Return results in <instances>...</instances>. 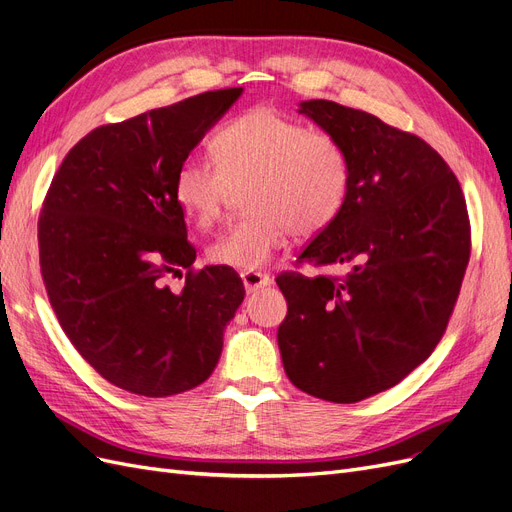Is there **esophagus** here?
Here are the masks:
<instances>
[{
  "mask_svg": "<svg viewBox=\"0 0 512 512\" xmlns=\"http://www.w3.org/2000/svg\"><path fill=\"white\" fill-rule=\"evenodd\" d=\"M240 276H242L246 293H255V291H259L263 287H270L272 285V278L268 274L257 272V270H246Z\"/></svg>",
  "mask_w": 512,
  "mask_h": 512,
  "instance_id": "obj_1",
  "label": "esophagus"
}]
</instances>
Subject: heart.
Masks as SVG:
<instances>
[{
    "label": "heart",
    "instance_id": "heart-1",
    "mask_svg": "<svg viewBox=\"0 0 512 512\" xmlns=\"http://www.w3.org/2000/svg\"><path fill=\"white\" fill-rule=\"evenodd\" d=\"M213 158H189L175 175V198L200 227L225 217L236 189L249 187L251 215L232 225L208 257L221 266L257 270L291 232L314 236L339 215L350 187L348 156L331 132L310 128L274 107H255L223 124Z\"/></svg>",
    "mask_w": 512,
    "mask_h": 512
}]
</instances>
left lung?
<instances>
[{
	"label": "left lung",
	"instance_id": "8db88e82",
	"mask_svg": "<svg viewBox=\"0 0 512 512\" xmlns=\"http://www.w3.org/2000/svg\"><path fill=\"white\" fill-rule=\"evenodd\" d=\"M299 111L342 143L350 187L295 263L350 270L276 278L287 299L278 348L299 390L356 403L399 384L441 342L470 259L468 208L418 135L325 99Z\"/></svg>",
	"mask_w": 512,
	"mask_h": 512
}]
</instances>
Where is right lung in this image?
<instances>
[{
  "label": "right lung",
  "instance_id": "obj_1",
  "mask_svg": "<svg viewBox=\"0 0 512 512\" xmlns=\"http://www.w3.org/2000/svg\"><path fill=\"white\" fill-rule=\"evenodd\" d=\"M240 92L208 90L94 128L46 192L37 244L50 306L84 361L132 394L200 386L244 299L232 268H194L175 198L179 164ZM175 277L184 282L170 290Z\"/></svg>",
  "mask_w": 512,
  "mask_h": 512
}]
</instances>
